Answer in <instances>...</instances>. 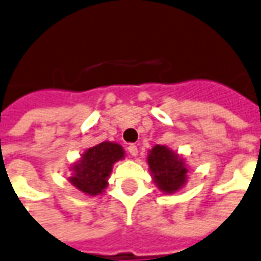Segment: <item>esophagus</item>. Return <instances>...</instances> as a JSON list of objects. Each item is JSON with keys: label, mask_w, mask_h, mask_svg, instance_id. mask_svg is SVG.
Returning <instances> with one entry per match:
<instances>
[{"label": "esophagus", "mask_w": 261, "mask_h": 261, "mask_svg": "<svg viewBox=\"0 0 261 261\" xmlns=\"http://www.w3.org/2000/svg\"><path fill=\"white\" fill-rule=\"evenodd\" d=\"M127 150H128V153H130L131 156H137L138 154V148L135 146V145H128V148H127Z\"/></svg>", "instance_id": "1"}]
</instances>
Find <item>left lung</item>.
Segmentation results:
<instances>
[{
	"label": "left lung",
	"mask_w": 261,
	"mask_h": 261,
	"mask_svg": "<svg viewBox=\"0 0 261 261\" xmlns=\"http://www.w3.org/2000/svg\"><path fill=\"white\" fill-rule=\"evenodd\" d=\"M148 164L162 192L175 193L186 182L188 168L184 160L167 146L156 145L149 153Z\"/></svg>",
	"instance_id": "left-lung-1"
}]
</instances>
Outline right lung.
Masks as SVG:
<instances>
[{
  "label": "right lung",
  "instance_id": "1",
  "mask_svg": "<svg viewBox=\"0 0 261 261\" xmlns=\"http://www.w3.org/2000/svg\"><path fill=\"white\" fill-rule=\"evenodd\" d=\"M124 157V150L115 142H101L82 154L73 166V175L69 182L85 194L97 196L107 186L112 166Z\"/></svg>",
  "mask_w": 261,
  "mask_h": 261
}]
</instances>
